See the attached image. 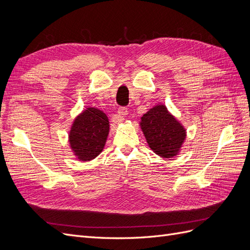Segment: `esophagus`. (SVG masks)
<instances>
[{"label":"esophagus","mask_w":250,"mask_h":250,"mask_svg":"<svg viewBox=\"0 0 250 250\" xmlns=\"http://www.w3.org/2000/svg\"><path fill=\"white\" fill-rule=\"evenodd\" d=\"M128 115V109L126 107H120L118 109V116H119V122H123L125 120L124 118Z\"/></svg>","instance_id":"1"}]
</instances>
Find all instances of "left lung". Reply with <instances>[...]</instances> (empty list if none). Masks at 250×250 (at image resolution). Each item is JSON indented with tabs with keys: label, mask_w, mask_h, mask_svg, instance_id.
<instances>
[{
	"label": "left lung",
	"mask_w": 250,
	"mask_h": 250,
	"mask_svg": "<svg viewBox=\"0 0 250 250\" xmlns=\"http://www.w3.org/2000/svg\"><path fill=\"white\" fill-rule=\"evenodd\" d=\"M140 127L150 149L163 158L177 156L187 138L184 125L163 103L144 113Z\"/></svg>",
	"instance_id": "1"
}]
</instances>
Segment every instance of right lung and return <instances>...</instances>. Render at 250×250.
Segmentation results:
<instances>
[{
  "instance_id": "obj_1",
  "label": "right lung",
  "mask_w": 250,
  "mask_h": 250,
  "mask_svg": "<svg viewBox=\"0 0 250 250\" xmlns=\"http://www.w3.org/2000/svg\"><path fill=\"white\" fill-rule=\"evenodd\" d=\"M109 133L106 113L97 107H87L74 119L69 131L73 154L80 162H89L99 155Z\"/></svg>"
}]
</instances>
